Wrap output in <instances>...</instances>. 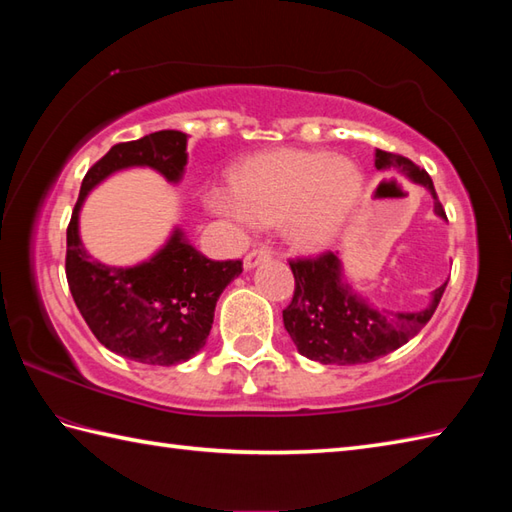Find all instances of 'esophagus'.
Returning <instances> with one entry per match:
<instances>
[{"label":"esophagus","instance_id":"esophagus-1","mask_svg":"<svg viewBox=\"0 0 512 512\" xmlns=\"http://www.w3.org/2000/svg\"><path fill=\"white\" fill-rule=\"evenodd\" d=\"M270 257H273V253H270V248H266V246H262V248H253V250H250V253L244 257V268H246V270L255 268L257 264L268 262Z\"/></svg>","mask_w":512,"mask_h":512}]
</instances>
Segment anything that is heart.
<instances>
[{"label":"heart","mask_w":512,"mask_h":512,"mask_svg":"<svg viewBox=\"0 0 512 512\" xmlns=\"http://www.w3.org/2000/svg\"><path fill=\"white\" fill-rule=\"evenodd\" d=\"M363 193V173L352 160L323 151L284 149L264 154L235 173L233 193L215 189L209 206L228 220L286 222L299 248L330 246Z\"/></svg>","instance_id":"obj_1"}]
</instances>
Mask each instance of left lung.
I'll return each instance as SVG.
<instances>
[{"instance_id":"1","label":"left lung","mask_w":512,"mask_h":512,"mask_svg":"<svg viewBox=\"0 0 512 512\" xmlns=\"http://www.w3.org/2000/svg\"><path fill=\"white\" fill-rule=\"evenodd\" d=\"M376 169H396L424 184L433 195L436 213L444 215L431 176L416 162L376 149ZM295 295L284 310V325L297 350L323 365H363L398 350L413 339L436 312L447 284L433 292L420 312L374 310L341 279L339 255L332 250L317 257L290 259Z\"/></svg>"}]
</instances>
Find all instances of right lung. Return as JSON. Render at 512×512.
<instances>
[{"label": "right lung", "mask_w": 512, "mask_h": 512, "mask_svg": "<svg viewBox=\"0 0 512 512\" xmlns=\"http://www.w3.org/2000/svg\"><path fill=\"white\" fill-rule=\"evenodd\" d=\"M187 165V134L162 129L114 145L81 182L68 224L65 277L81 317L101 345L129 361L178 365L200 352L211 332L215 303L242 273V259L213 262L180 231L145 264L114 268L96 262L79 239V209L96 184L127 167H151L178 182Z\"/></svg>", "instance_id": "1"}]
</instances>
